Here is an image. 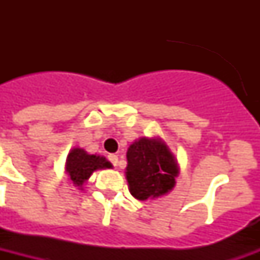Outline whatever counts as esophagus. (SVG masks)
<instances>
[{
    "mask_svg": "<svg viewBox=\"0 0 260 260\" xmlns=\"http://www.w3.org/2000/svg\"><path fill=\"white\" fill-rule=\"evenodd\" d=\"M108 159H109L110 163H112L113 166H117V165H118V156H117V155L110 154L109 156H108Z\"/></svg>",
    "mask_w": 260,
    "mask_h": 260,
    "instance_id": "34e87169",
    "label": "esophagus"
}]
</instances>
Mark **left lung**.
I'll use <instances>...</instances> for the list:
<instances>
[{
	"label": "left lung",
	"instance_id": "8db88e82",
	"mask_svg": "<svg viewBox=\"0 0 260 260\" xmlns=\"http://www.w3.org/2000/svg\"><path fill=\"white\" fill-rule=\"evenodd\" d=\"M126 160L129 191L140 201L162 197L175 186L178 163L162 139L140 138L129 146Z\"/></svg>",
	"mask_w": 260,
	"mask_h": 260
}]
</instances>
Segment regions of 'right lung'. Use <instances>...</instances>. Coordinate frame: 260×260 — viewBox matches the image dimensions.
I'll return each instance as SVG.
<instances>
[{
	"mask_svg": "<svg viewBox=\"0 0 260 260\" xmlns=\"http://www.w3.org/2000/svg\"><path fill=\"white\" fill-rule=\"evenodd\" d=\"M110 167H112V163L108 162L106 158L100 156V155L87 154L82 148H73L67 155V175L70 178V181L81 189L94 171L110 169Z\"/></svg>",
	"mask_w": 260,
	"mask_h": 260,
	"instance_id": "right-lung-1",
	"label": "right lung"
}]
</instances>
